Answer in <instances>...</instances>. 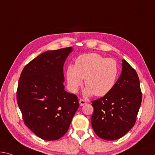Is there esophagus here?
<instances>
[{"mask_svg":"<svg viewBox=\"0 0 155 155\" xmlns=\"http://www.w3.org/2000/svg\"><path fill=\"white\" fill-rule=\"evenodd\" d=\"M79 104H80L81 106H83V105H84L85 104H86L87 102L85 101V100H83V99H80L79 100Z\"/></svg>","mask_w":155,"mask_h":155,"instance_id":"esophagus-1","label":"esophagus"}]
</instances>
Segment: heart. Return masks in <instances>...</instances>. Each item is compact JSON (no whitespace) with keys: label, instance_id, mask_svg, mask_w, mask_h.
<instances>
[{"label":"heart","instance_id":"1","mask_svg":"<svg viewBox=\"0 0 155 155\" xmlns=\"http://www.w3.org/2000/svg\"><path fill=\"white\" fill-rule=\"evenodd\" d=\"M119 68L117 61L97 53L82 54L76 58L74 67L70 65L66 77L71 92H77L83 84L86 86L84 94L103 97L112 90L117 82Z\"/></svg>","mask_w":155,"mask_h":155}]
</instances>
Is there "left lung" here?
Instances as JSON below:
<instances>
[{"label":"left lung","mask_w":155,"mask_h":155,"mask_svg":"<svg viewBox=\"0 0 155 155\" xmlns=\"http://www.w3.org/2000/svg\"><path fill=\"white\" fill-rule=\"evenodd\" d=\"M142 92L138 74L124 59L122 72L112 90L92 101V128L98 137L114 141L124 137L134 126L141 106Z\"/></svg>","instance_id":"1"}]
</instances>
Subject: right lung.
I'll return each mask as SVG.
<instances>
[{
	"mask_svg": "<svg viewBox=\"0 0 155 155\" xmlns=\"http://www.w3.org/2000/svg\"><path fill=\"white\" fill-rule=\"evenodd\" d=\"M72 48L47 51L21 74L17 103L23 121L39 138L54 141L68 132L79 107L78 97L64 90L63 65Z\"/></svg>",
	"mask_w": 155,
	"mask_h": 155,
	"instance_id": "obj_1",
	"label": "right lung"
}]
</instances>
